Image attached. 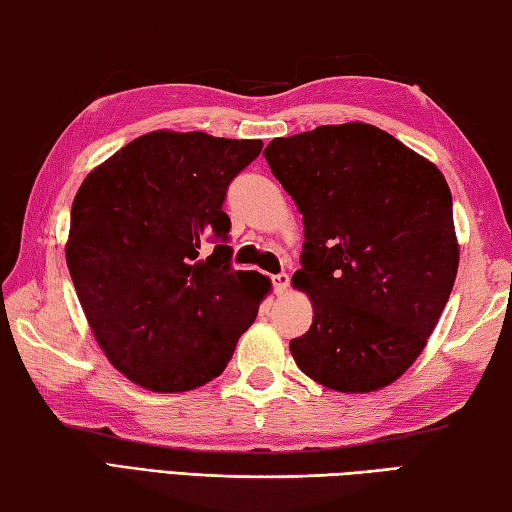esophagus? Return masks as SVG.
I'll return each instance as SVG.
<instances>
[{"label": "esophagus", "mask_w": 512, "mask_h": 512, "mask_svg": "<svg viewBox=\"0 0 512 512\" xmlns=\"http://www.w3.org/2000/svg\"><path fill=\"white\" fill-rule=\"evenodd\" d=\"M271 282H273L275 293H284V291H287V287H289V273L271 275Z\"/></svg>", "instance_id": "1"}]
</instances>
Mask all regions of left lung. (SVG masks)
Returning <instances> with one entry per match:
<instances>
[{"mask_svg":"<svg viewBox=\"0 0 512 512\" xmlns=\"http://www.w3.org/2000/svg\"><path fill=\"white\" fill-rule=\"evenodd\" d=\"M264 158L305 223L293 284L314 305L289 343L341 393L384 388L418 359L458 271L452 192L436 164L370 124L275 137Z\"/></svg>","mask_w":512,"mask_h":512,"instance_id":"1","label":"left lung"}]
</instances>
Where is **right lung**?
Masks as SVG:
<instances>
[{"mask_svg": "<svg viewBox=\"0 0 512 512\" xmlns=\"http://www.w3.org/2000/svg\"><path fill=\"white\" fill-rule=\"evenodd\" d=\"M262 146L155 131L94 169L74 198L65 255L76 296L112 366L149 391L219 377L255 323L268 280L232 268L223 203Z\"/></svg>", "mask_w": 512, "mask_h": 512, "instance_id": "obj_1", "label": "right lung"}]
</instances>
